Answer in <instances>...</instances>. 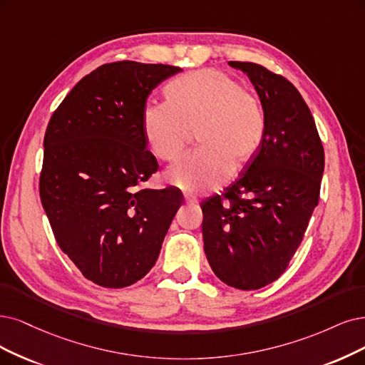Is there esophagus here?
I'll return each instance as SVG.
<instances>
[{
    "instance_id": "1",
    "label": "esophagus",
    "mask_w": 365,
    "mask_h": 365,
    "mask_svg": "<svg viewBox=\"0 0 365 365\" xmlns=\"http://www.w3.org/2000/svg\"><path fill=\"white\" fill-rule=\"evenodd\" d=\"M185 201H186V203L195 205V203H198V198L195 195H192V194H185Z\"/></svg>"
}]
</instances>
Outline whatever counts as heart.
Wrapping results in <instances>:
<instances>
[{
	"mask_svg": "<svg viewBox=\"0 0 365 365\" xmlns=\"http://www.w3.org/2000/svg\"><path fill=\"white\" fill-rule=\"evenodd\" d=\"M167 102L143 113L144 138L156 158L173 162L197 130V150L167 173V180L186 192L221 186L257 156L266 133L260 99L237 79L217 69H201L173 81Z\"/></svg>",
	"mask_w": 365,
	"mask_h": 365,
	"instance_id": "b5f03b06",
	"label": "heart"
}]
</instances>
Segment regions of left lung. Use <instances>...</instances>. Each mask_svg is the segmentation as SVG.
<instances>
[{"instance_id": "obj_1", "label": "left lung", "mask_w": 365, "mask_h": 365, "mask_svg": "<svg viewBox=\"0 0 365 365\" xmlns=\"http://www.w3.org/2000/svg\"><path fill=\"white\" fill-rule=\"evenodd\" d=\"M257 90L266 117L260 150L221 195L201 201L205 252L227 286L257 290L284 274L319 205L325 152L314 118L289 79L228 61Z\"/></svg>"}]
</instances>
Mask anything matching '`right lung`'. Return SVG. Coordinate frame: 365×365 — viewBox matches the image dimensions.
Listing matches in <instances>:
<instances>
[{
  "instance_id": "right-lung-1",
  "label": "right lung",
  "mask_w": 365,
  "mask_h": 365,
  "mask_svg": "<svg viewBox=\"0 0 365 365\" xmlns=\"http://www.w3.org/2000/svg\"><path fill=\"white\" fill-rule=\"evenodd\" d=\"M115 61L86 75L53 111L38 192L58 247L94 284L128 287L155 266L183 197L143 190L159 165L147 150L148 94L180 72Z\"/></svg>"
}]
</instances>
